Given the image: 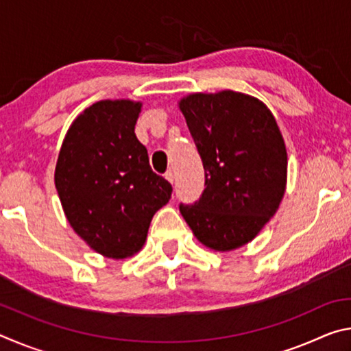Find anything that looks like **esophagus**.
<instances>
[{
  "instance_id": "34e87169",
  "label": "esophagus",
  "mask_w": 351,
  "mask_h": 351,
  "mask_svg": "<svg viewBox=\"0 0 351 351\" xmlns=\"http://www.w3.org/2000/svg\"><path fill=\"white\" fill-rule=\"evenodd\" d=\"M165 180H167L169 182H171L173 184V181H175V173L171 170H167L165 171Z\"/></svg>"
}]
</instances>
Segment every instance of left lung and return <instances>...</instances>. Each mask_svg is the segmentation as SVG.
Instances as JSON below:
<instances>
[{
	"instance_id": "left-lung-1",
	"label": "left lung",
	"mask_w": 351,
	"mask_h": 351,
	"mask_svg": "<svg viewBox=\"0 0 351 351\" xmlns=\"http://www.w3.org/2000/svg\"><path fill=\"white\" fill-rule=\"evenodd\" d=\"M180 110L206 173L203 195L180 212L204 246L232 251L255 239L283 198L282 133L268 106L243 93H195Z\"/></svg>"
}]
</instances>
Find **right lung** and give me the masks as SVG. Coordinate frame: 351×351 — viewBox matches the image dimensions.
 <instances>
[{
  "label": "right lung",
  "instance_id": "add662e5",
  "mask_svg": "<svg viewBox=\"0 0 351 351\" xmlns=\"http://www.w3.org/2000/svg\"><path fill=\"white\" fill-rule=\"evenodd\" d=\"M141 102L100 100L77 116L58 153L56 187L75 234L110 258L144 246L171 186L154 173L134 134Z\"/></svg>",
  "mask_w": 351,
  "mask_h": 351
}]
</instances>
